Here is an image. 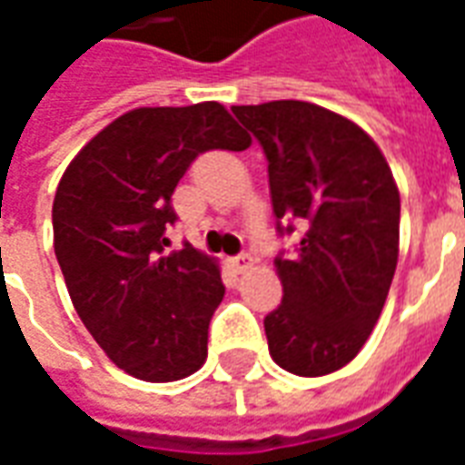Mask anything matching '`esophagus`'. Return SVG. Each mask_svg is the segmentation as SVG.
I'll return each instance as SVG.
<instances>
[{"instance_id": "1", "label": "esophagus", "mask_w": 465, "mask_h": 465, "mask_svg": "<svg viewBox=\"0 0 465 465\" xmlns=\"http://www.w3.org/2000/svg\"><path fill=\"white\" fill-rule=\"evenodd\" d=\"M232 266H233V272H249V269H253V256L252 253H239V256H233L232 259Z\"/></svg>"}]
</instances>
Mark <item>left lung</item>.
Returning a JSON list of instances; mask_svg holds the SVG:
<instances>
[{
	"label": "left lung",
	"instance_id": "left-lung-1",
	"mask_svg": "<svg viewBox=\"0 0 465 465\" xmlns=\"http://www.w3.org/2000/svg\"><path fill=\"white\" fill-rule=\"evenodd\" d=\"M269 162L279 233L303 236L276 256L282 306L263 319L269 353L296 376L356 359L379 322L399 262L401 199L383 153L361 126L312 102L232 106Z\"/></svg>",
	"mask_w": 465,
	"mask_h": 465
}]
</instances>
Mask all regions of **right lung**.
<instances>
[{
    "label": "right lung",
    "mask_w": 465,
    "mask_h": 465,
    "mask_svg": "<svg viewBox=\"0 0 465 465\" xmlns=\"http://www.w3.org/2000/svg\"><path fill=\"white\" fill-rule=\"evenodd\" d=\"M249 143L219 102L142 106L96 134L56 186L54 253L72 303L134 379L179 381L206 361L222 273L192 243L166 252L172 193L199 153Z\"/></svg>",
    "instance_id": "add662e5"
}]
</instances>
